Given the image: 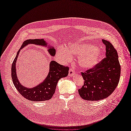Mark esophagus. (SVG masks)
Segmentation results:
<instances>
[{
	"instance_id": "1",
	"label": "esophagus",
	"mask_w": 131,
	"mask_h": 131,
	"mask_svg": "<svg viewBox=\"0 0 131 131\" xmlns=\"http://www.w3.org/2000/svg\"><path fill=\"white\" fill-rule=\"evenodd\" d=\"M75 71L74 70L73 68H70L69 70V73H68V76L69 77H72L73 76L74 74H75Z\"/></svg>"
}]
</instances>
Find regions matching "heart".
<instances>
[{
	"instance_id": "b5f03b06",
	"label": "heart",
	"mask_w": 131,
	"mask_h": 131,
	"mask_svg": "<svg viewBox=\"0 0 131 131\" xmlns=\"http://www.w3.org/2000/svg\"><path fill=\"white\" fill-rule=\"evenodd\" d=\"M70 52L79 58V65L84 69H90L95 66L98 63L102 51L100 49L90 43H73L68 46ZM66 48L60 47L57 51L59 57L66 61L71 58V54Z\"/></svg>"
}]
</instances>
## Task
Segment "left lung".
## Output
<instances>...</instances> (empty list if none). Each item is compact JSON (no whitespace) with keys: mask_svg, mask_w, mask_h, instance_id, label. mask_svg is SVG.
I'll return each mask as SVG.
<instances>
[{"mask_svg":"<svg viewBox=\"0 0 131 131\" xmlns=\"http://www.w3.org/2000/svg\"><path fill=\"white\" fill-rule=\"evenodd\" d=\"M102 41L106 46V58L93 68L81 72L84 83L78 92L85 100L106 99L115 91L119 82L121 66L117 52L110 42L104 39Z\"/></svg>","mask_w":131,"mask_h":131,"instance_id":"left-lung-1","label":"left lung"}]
</instances>
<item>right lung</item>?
<instances>
[{"mask_svg":"<svg viewBox=\"0 0 131 131\" xmlns=\"http://www.w3.org/2000/svg\"><path fill=\"white\" fill-rule=\"evenodd\" d=\"M30 44L46 47L48 49V53L51 57H54L55 55V48L49 45L43 39H28L25 40L20 50L18 51L12 63L11 67L12 81L15 88L24 98L34 102L47 101L51 99L54 94L59 80L62 78L67 77L68 75L69 68L60 65L53 60L50 63L49 71L48 75L41 83L31 88L23 86L18 81L17 77L16 63L21 50Z\"/></svg>","mask_w":131,"mask_h":131,"instance_id":"add662e5","label":"right lung"}]
</instances>
